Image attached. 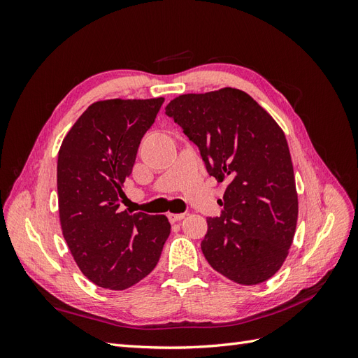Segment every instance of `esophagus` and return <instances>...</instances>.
<instances>
[{"label": "esophagus", "mask_w": 358, "mask_h": 358, "mask_svg": "<svg viewBox=\"0 0 358 358\" xmlns=\"http://www.w3.org/2000/svg\"><path fill=\"white\" fill-rule=\"evenodd\" d=\"M167 216H169L170 222H178V221L185 218V213H169Z\"/></svg>", "instance_id": "obj_1"}]
</instances>
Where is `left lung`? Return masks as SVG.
I'll use <instances>...</instances> for the list:
<instances>
[{
	"mask_svg": "<svg viewBox=\"0 0 358 358\" xmlns=\"http://www.w3.org/2000/svg\"><path fill=\"white\" fill-rule=\"evenodd\" d=\"M166 113L199 146L209 175L230 182L221 216L208 218L206 259L233 282H264L284 264L299 215L282 128L236 88L179 95Z\"/></svg>",
	"mask_w": 358,
	"mask_h": 358,
	"instance_id": "left-lung-1",
	"label": "left lung"
}]
</instances>
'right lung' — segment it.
<instances>
[{
    "mask_svg": "<svg viewBox=\"0 0 358 358\" xmlns=\"http://www.w3.org/2000/svg\"><path fill=\"white\" fill-rule=\"evenodd\" d=\"M162 96L92 103L64 137L57 185L62 236L80 272L101 288L121 291L155 268L171 225L166 215L121 210L140 140Z\"/></svg>",
    "mask_w": 358,
    "mask_h": 358,
    "instance_id": "add662e5",
    "label": "right lung"
}]
</instances>
